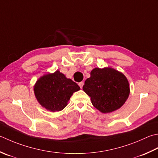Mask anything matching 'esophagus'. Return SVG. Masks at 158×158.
<instances>
[{"label":"esophagus","mask_w":158,"mask_h":158,"mask_svg":"<svg viewBox=\"0 0 158 158\" xmlns=\"http://www.w3.org/2000/svg\"><path fill=\"white\" fill-rule=\"evenodd\" d=\"M83 84H84V82H83V81H81V82L79 83V87L81 88H83Z\"/></svg>","instance_id":"1"}]
</instances>
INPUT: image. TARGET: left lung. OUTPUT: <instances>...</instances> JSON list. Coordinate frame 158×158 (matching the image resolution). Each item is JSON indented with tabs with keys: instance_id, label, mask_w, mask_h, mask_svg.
<instances>
[{
	"instance_id": "left-lung-1",
	"label": "left lung",
	"mask_w": 158,
	"mask_h": 158,
	"mask_svg": "<svg viewBox=\"0 0 158 158\" xmlns=\"http://www.w3.org/2000/svg\"><path fill=\"white\" fill-rule=\"evenodd\" d=\"M83 89L91 98L94 107L105 114L121 107L130 92L126 77L112 68L94 69Z\"/></svg>"
}]
</instances>
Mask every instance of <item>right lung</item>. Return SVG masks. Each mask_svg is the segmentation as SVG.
Masks as SVG:
<instances>
[{
    "label": "right lung",
    "instance_id": "1",
    "mask_svg": "<svg viewBox=\"0 0 158 158\" xmlns=\"http://www.w3.org/2000/svg\"><path fill=\"white\" fill-rule=\"evenodd\" d=\"M79 89L75 82L57 70L40 77L34 86V93L42 107L51 112H59L67 106L74 92Z\"/></svg>",
    "mask_w": 158,
    "mask_h": 158
}]
</instances>
